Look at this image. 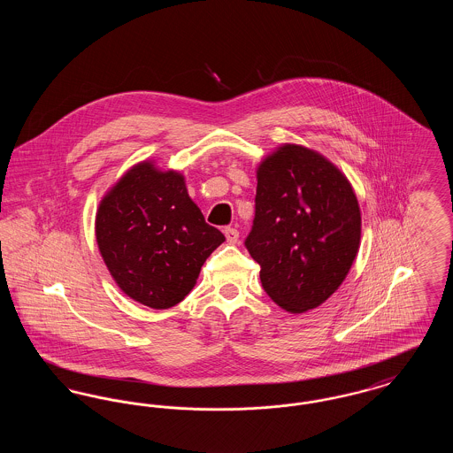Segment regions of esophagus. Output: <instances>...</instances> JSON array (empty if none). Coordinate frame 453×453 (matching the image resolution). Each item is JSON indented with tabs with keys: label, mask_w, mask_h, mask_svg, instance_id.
I'll list each match as a JSON object with an SVG mask.
<instances>
[{
	"label": "esophagus",
	"mask_w": 453,
	"mask_h": 453,
	"mask_svg": "<svg viewBox=\"0 0 453 453\" xmlns=\"http://www.w3.org/2000/svg\"><path fill=\"white\" fill-rule=\"evenodd\" d=\"M224 234H226V239H227L229 244H236L237 239H239V231L237 229H234V227H226Z\"/></svg>",
	"instance_id": "1"
}]
</instances>
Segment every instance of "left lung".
I'll list each match as a JSON object with an SVG mask.
<instances>
[{
  "mask_svg": "<svg viewBox=\"0 0 453 453\" xmlns=\"http://www.w3.org/2000/svg\"><path fill=\"white\" fill-rule=\"evenodd\" d=\"M360 226L351 185L321 154L287 144L259 165L244 246L283 309L303 312L336 292L357 257Z\"/></svg>",
  "mask_w": 453,
  "mask_h": 453,
  "instance_id": "8db88e82",
  "label": "left lung"
}]
</instances>
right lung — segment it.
Masks as SVG:
<instances>
[{
	"label": "right lung",
	"instance_id": "right-lung-1",
	"mask_svg": "<svg viewBox=\"0 0 453 453\" xmlns=\"http://www.w3.org/2000/svg\"><path fill=\"white\" fill-rule=\"evenodd\" d=\"M96 241L129 297L168 309L190 294L202 265L226 237L205 222L181 174L141 163L102 200Z\"/></svg>",
	"mask_w": 453,
	"mask_h": 453
}]
</instances>
